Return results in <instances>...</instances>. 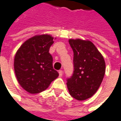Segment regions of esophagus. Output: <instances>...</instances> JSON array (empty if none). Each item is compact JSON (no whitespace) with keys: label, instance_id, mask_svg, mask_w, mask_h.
<instances>
[{"label":"esophagus","instance_id":"obj_1","mask_svg":"<svg viewBox=\"0 0 121 121\" xmlns=\"http://www.w3.org/2000/svg\"><path fill=\"white\" fill-rule=\"evenodd\" d=\"M59 75H60V77H62V75H63V71L61 70L59 71Z\"/></svg>","mask_w":121,"mask_h":121}]
</instances>
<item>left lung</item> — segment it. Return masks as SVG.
I'll list each match as a JSON object with an SVG mask.
<instances>
[{
    "label": "left lung",
    "mask_w": 121,
    "mask_h": 121,
    "mask_svg": "<svg viewBox=\"0 0 121 121\" xmlns=\"http://www.w3.org/2000/svg\"><path fill=\"white\" fill-rule=\"evenodd\" d=\"M73 51L74 71L67 79L70 95L78 100H84L98 91L104 78L105 62L101 53L90 41L69 39Z\"/></svg>",
    "instance_id": "1"
}]
</instances>
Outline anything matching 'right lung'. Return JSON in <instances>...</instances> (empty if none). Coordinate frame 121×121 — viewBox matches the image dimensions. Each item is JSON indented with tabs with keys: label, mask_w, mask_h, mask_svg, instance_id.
Returning <instances> with one entry per match:
<instances>
[{
	"label": "right lung",
	"mask_w": 121,
	"mask_h": 121,
	"mask_svg": "<svg viewBox=\"0 0 121 121\" xmlns=\"http://www.w3.org/2000/svg\"><path fill=\"white\" fill-rule=\"evenodd\" d=\"M53 39L49 35H36L26 41L17 50L14 62L16 77L28 93L42 92L59 76L53 69L52 57L49 53Z\"/></svg>",
	"instance_id": "add662e5"
}]
</instances>
